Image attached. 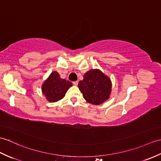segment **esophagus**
I'll use <instances>...</instances> for the list:
<instances>
[{
  "label": "esophagus",
  "instance_id": "34e87169",
  "mask_svg": "<svg viewBox=\"0 0 161 161\" xmlns=\"http://www.w3.org/2000/svg\"><path fill=\"white\" fill-rule=\"evenodd\" d=\"M73 84L74 85H75V86H77V85L78 84V81H73Z\"/></svg>",
  "mask_w": 161,
  "mask_h": 161
}]
</instances>
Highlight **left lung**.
<instances>
[{
    "label": "left lung",
    "mask_w": 161,
    "mask_h": 161,
    "mask_svg": "<svg viewBox=\"0 0 161 161\" xmlns=\"http://www.w3.org/2000/svg\"><path fill=\"white\" fill-rule=\"evenodd\" d=\"M84 99L93 105H100L110 98L112 81L102 70H89L84 74L83 80L78 84Z\"/></svg>",
    "instance_id": "obj_1"
}]
</instances>
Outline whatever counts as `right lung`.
I'll return each instance as SVG.
<instances>
[{
    "mask_svg": "<svg viewBox=\"0 0 161 161\" xmlns=\"http://www.w3.org/2000/svg\"><path fill=\"white\" fill-rule=\"evenodd\" d=\"M72 86L70 81L62 79L57 71H53L42 84V92L48 102H56L64 98Z\"/></svg>",
    "mask_w": 161,
    "mask_h": 161,
    "instance_id": "right-lung-1",
    "label": "right lung"
}]
</instances>
